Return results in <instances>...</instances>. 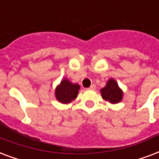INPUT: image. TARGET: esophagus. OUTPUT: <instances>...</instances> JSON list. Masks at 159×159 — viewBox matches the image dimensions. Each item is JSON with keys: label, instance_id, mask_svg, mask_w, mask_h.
<instances>
[{"label": "esophagus", "instance_id": "obj_1", "mask_svg": "<svg viewBox=\"0 0 159 159\" xmlns=\"http://www.w3.org/2000/svg\"><path fill=\"white\" fill-rule=\"evenodd\" d=\"M88 89H90V90H95V89H96V85L95 84H92L90 86V88H88Z\"/></svg>", "mask_w": 159, "mask_h": 159}]
</instances>
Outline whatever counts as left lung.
I'll list each match as a JSON object with an SVG mask.
<instances>
[{
    "mask_svg": "<svg viewBox=\"0 0 159 159\" xmlns=\"http://www.w3.org/2000/svg\"><path fill=\"white\" fill-rule=\"evenodd\" d=\"M102 97L110 103H118L123 99V93L114 79H109L106 86L101 89Z\"/></svg>",
    "mask_w": 159,
    "mask_h": 159,
    "instance_id": "8db88e82",
    "label": "left lung"
}]
</instances>
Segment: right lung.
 <instances>
[{"mask_svg": "<svg viewBox=\"0 0 159 159\" xmlns=\"http://www.w3.org/2000/svg\"><path fill=\"white\" fill-rule=\"evenodd\" d=\"M79 89L80 86L77 83H71L66 78L62 79L60 84L56 88V98L61 103L67 104L77 98Z\"/></svg>", "mask_w": 159, "mask_h": 159, "instance_id": "right-lung-1", "label": "right lung"}]
</instances>
